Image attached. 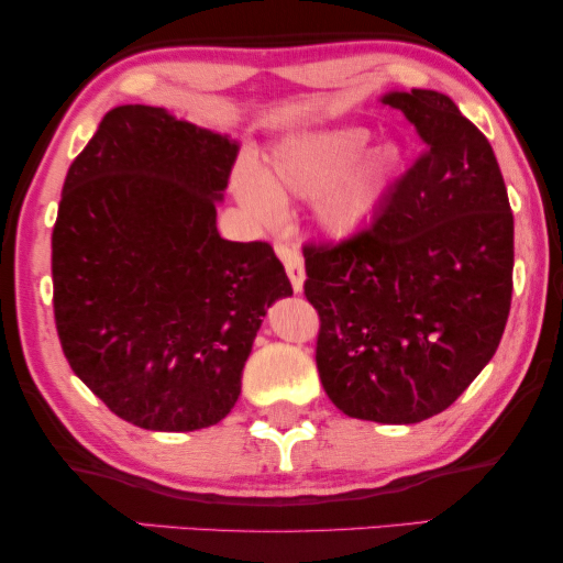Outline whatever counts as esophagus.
<instances>
[{
	"label": "esophagus",
	"instance_id": "obj_1",
	"mask_svg": "<svg viewBox=\"0 0 563 563\" xmlns=\"http://www.w3.org/2000/svg\"><path fill=\"white\" fill-rule=\"evenodd\" d=\"M276 253H279V258L284 261V268H287L291 289H295L299 295V291L305 289V261H302V256H299L297 249H289V245H284V243L276 245Z\"/></svg>",
	"mask_w": 563,
	"mask_h": 563
}]
</instances>
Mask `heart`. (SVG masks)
Wrapping results in <instances>:
<instances>
[{
	"label": "heart",
	"mask_w": 563,
	"mask_h": 563,
	"mask_svg": "<svg viewBox=\"0 0 563 563\" xmlns=\"http://www.w3.org/2000/svg\"><path fill=\"white\" fill-rule=\"evenodd\" d=\"M372 143L361 125L297 133L276 143L264 168L241 166L233 195L261 228L282 220L287 199H314V222L333 241H349L372 225L405 172L397 141Z\"/></svg>",
	"instance_id": "obj_1"
}]
</instances>
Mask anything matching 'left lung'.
Wrapping results in <instances>:
<instances>
[{"label":"left lung","mask_w":563,"mask_h":563,"mask_svg":"<svg viewBox=\"0 0 563 563\" xmlns=\"http://www.w3.org/2000/svg\"><path fill=\"white\" fill-rule=\"evenodd\" d=\"M422 156L379 218L351 241L305 245V295L320 314V382L338 410L412 426L456 402L505 333L515 225L482 130L451 97L387 91Z\"/></svg>","instance_id":"obj_1"}]
</instances>
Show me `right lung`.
I'll return each mask as SVG.
<instances>
[{"instance_id": "right-lung-1", "label": "right lung", "mask_w": 563, "mask_h": 563, "mask_svg": "<svg viewBox=\"0 0 563 563\" xmlns=\"http://www.w3.org/2000/svg\"><path fill=\"white\" fill-rule=\"evenodd\" d=\"M238 151L164 107L122 104L66 174L53 228L60 349L137 428L187 433L225 418L266 310L291 295L272 245L218 233Z\"/></svg>"}]
</instances>
